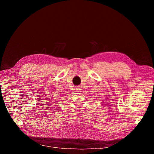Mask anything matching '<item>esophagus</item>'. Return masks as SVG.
<instances>
[{"instance_id":"1","label":"esophagus","mask_w":154,"mask_h":154,"mask_svg":"<svg viewBox=\"0 0 154 154\" xmlns=\"http://www.w3.org/2000/svg\"><path fill=\"white\" fill-rule=\"evenodd\" d=\"M75 90H76L77 92H81V90H82L81 86H77L76 88H75Z\"/></svg>"}]
</instances>
